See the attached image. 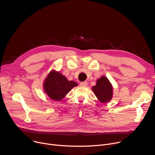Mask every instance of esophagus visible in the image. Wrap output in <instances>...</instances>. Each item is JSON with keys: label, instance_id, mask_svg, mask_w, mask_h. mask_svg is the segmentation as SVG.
Segmentation results:
<instances>
[{"label": "esophagus", "instance_id": "esophagus-1", "mask_svg": "<svg viewBox=\"0 0 155 155\" xmlns=\"http://www.w3.org/2000/svg\"><path fill=\"white\" fill-rule=\"evenodd\" d=\"M80 85L82 87H86V86H87V82H82L80 83Z\"/></svg>", "mask_w": 155, "mask_h": 155}]
</instances>
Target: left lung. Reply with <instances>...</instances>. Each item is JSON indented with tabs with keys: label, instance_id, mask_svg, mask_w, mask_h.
I'll list each match as a JSON object with an SVG mask.
<instances>
[{
	"label": "left lung",
	"instance_id": "obj_1",
	"mask_svg": "<svg viewBox=\"0 0 155 155\" xmlns=\"http://www.w3.org/2000/svg\"><path fill=\"white\" fill-rule=\"evenodd\" d=\"M92 89L97 98L102 103H107L112 99L113 87L106 77L102 76L97 80L96 85Z\"/></svg>",
	"mask_w": 155,
	"mask_h": 155
}]
</instances>
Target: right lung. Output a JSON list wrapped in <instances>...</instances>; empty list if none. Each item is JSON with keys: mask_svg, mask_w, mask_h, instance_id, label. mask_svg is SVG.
I'll return each instance as SVG.
<instances>
[{"mask_svg": "<svg viewBox=\"0 0 155 155\" xmlns=\"http://www.w3.org/2000/svg\"><path fill=\"white\" fill-rule=\"evenodd\" d=\"M77 86V82L69 81L60 71L52 70L44 80L43 90L51 99L60 101L73 87Z\"/></svg>", "mask_w": 155, "mask_h": 155, "instance_id": "right-lung-1", "label": "right lung"}]
</instances>
